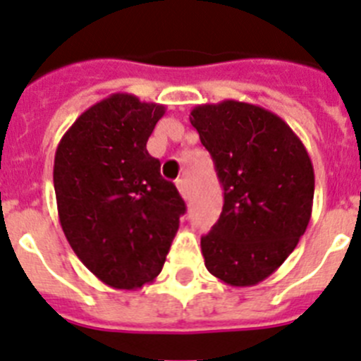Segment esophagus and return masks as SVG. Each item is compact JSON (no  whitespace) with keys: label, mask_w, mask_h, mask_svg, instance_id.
<instances>
[{"label":"esophagus","mask_w":361,"mask_h":361,"mask_svg":"<svg viewBox=\"0 0 361 361\" xmlns=\"http://www.w3.org/2000/svg\"><path fill=\"white\" fill-rule=\"evenodd\" d=\"M176 187L178 190H180V194L183 197L188 196V185H187V180H183V178H180V180H176Z\"/></svg>","instance_id":"obj_1"}]
</instances>
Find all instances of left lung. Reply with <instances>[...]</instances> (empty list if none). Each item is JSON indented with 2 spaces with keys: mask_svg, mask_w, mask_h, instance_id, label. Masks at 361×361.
<instances>
[{
  "mask_svg": "<svg viewBox=\"0 0 361 361\" xmlns=\"http://www.w3.org/2000/svg\"><path fill=\"white\" fill-rule=\"evenodd\" d=\"M223 187V212L201 237L204 266L225 284L255 286L288 259L311 219L313 164L281 116L223 100L190 111Z\"/></svg>",
  "mask_w": 361,
  "mask_h": 361,
  "instance_id": "obj_1",
  "label": "left lung"
}]
</instances>
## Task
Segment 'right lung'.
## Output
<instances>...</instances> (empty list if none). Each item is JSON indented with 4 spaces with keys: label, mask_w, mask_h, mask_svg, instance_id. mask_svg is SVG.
Segmentation results:
<instances>
[{
    "label": "right lung",
    "mask_w": 361,
    "mask_h": 361,
    "mask_svg": "<svg viewBox=\"0 0 361 361\" xmlns=\"http://www.w3.org/2000/svg\"><path fill=\"white\" fill-rule=\"evenodd\" d=\"M165 106L113 93L61 138L54 188L71 250L99 281L138 290L160 275L187 207L147 140Z\"/></svg>",
    "instance_id": "obj_1"
}]
</instances>
